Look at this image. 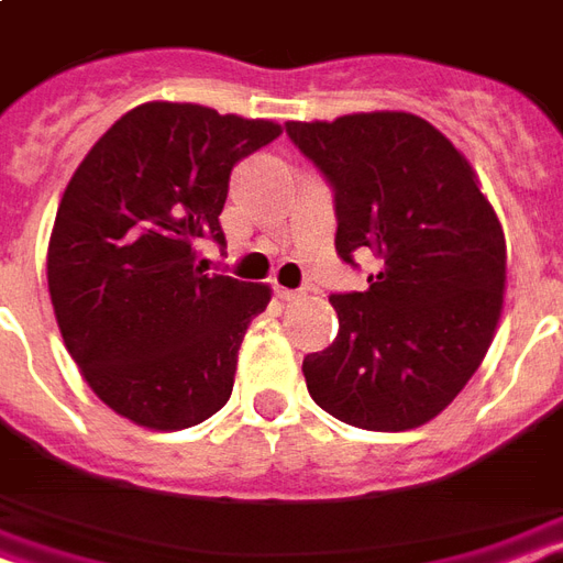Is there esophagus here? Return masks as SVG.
Here are the masks:
<instances>
[{
    "label": "esophagus",
    "mask_w": 563,
    "mask_h": 563,
    "mask_svg": "<svg viewBox=\"0 0 563 563\" xmlns=\"http://www.w3.org/2000/svg\"><path fill=\"white\" fill-rule=\"evenodd\" d=\"M276 297L282 302H299L302 299V290H287V287H276Z\"/></svg>",
    "instance_id": "obj_1"
}]
</instances>
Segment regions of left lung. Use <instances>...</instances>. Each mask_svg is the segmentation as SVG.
Instances as JSON below:
<instances>
[{"label":"left lung","mask_w":563,"mask_h":563,"mask_svg":"<svg viewBox=\"0 0 563 563\" xmlns=\"http://www.w3.org/2000/svg\"><path fill=\"white\" fill-rule=\"evenodd\" d=\"M335 189V249L383 261L362 294H332L335 341L302 362L320 409L362 430L427 424L463 391L501 317L505 231L475 168L412 112L287 121Z\"/></svg>","instance_id":"left-lung-1"}]
</instances>
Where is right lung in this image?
<instances>
[{
    "instance_id": "right-lung-1",
    "label": "right lung",
    "mask_w": 563,
    "mask_h": 563,
    "mask_svg": "<svg viewBox=\"0 0 563 563\" xmlns=\"http://www.w3.org/2000/svg\"><path fill=\"white\" fill-rule=\"evenodd\" d=\"M282 124L151 100L97 139L70 177L46 249L67 353L106 407L184 430L225 407L249 323L269 285L210 276L201 240L225 243L231 168Z\"/></svg>"
}]
</instances>
